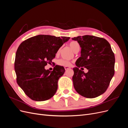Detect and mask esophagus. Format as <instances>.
I'll list each match as a JSON object with an SVG mask.
<instances>
[{"label":"esophagus","instance_id":"1","mask_svg":"<svg viewBox=\"0 0 128 128\" xmlns=\"http://www.w3.org/2000/svg\"><path fill=\"white\" fill-rule=\"evenodd\" d=\"M69 68H70V67H69V66H66V67H64L65 70H67V69H69Z\"/></svg>","mask_w":128,"mask_h":128}]
</instances>
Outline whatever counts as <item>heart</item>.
Here are the masks:
<instances>
[{"label": "heart", "instance_id": "obj_1", "mask_svg": "<svg viewBox=\"0 0 128 128\" xmlns=\"http://www.w3.org/2000/svg\"><path fill=\"white\" fill-rule=\"evenodd\" d=\"M69 46H70V48L74 52H75L76 51L78 50H80V45L76 41H72L70 43H69ZM60 51V50L58 51V53H59ZM58 64L61 66H69L70 65V62L69 61L66 60H64V59H60L58 62Z\"/></svg>", "mask_w": 128, "mask_h": 128}]
</instances>
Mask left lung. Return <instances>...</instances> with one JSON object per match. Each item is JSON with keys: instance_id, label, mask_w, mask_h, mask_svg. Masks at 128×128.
Listing matches in <instances>:
<instances>
[{"instance_id": "left-lung-1", "label": "left lung", "mask_w": 128, "mask_h": 128, "mask_svg": "<svg viewBox=\"0 0 128 128\" xmlns=\"http://www.w3.org/2000/svg\"><path fill=\"white\" fill-rule=\"evenodd\" d=\"M81 48L80 56L73 68V85L78 94L94 98L106 91L114 75L115 56L110 44L103 38L84 35L72 38ZM84 66L87 73L80 70Z\"/></svg>"}]
</instances>
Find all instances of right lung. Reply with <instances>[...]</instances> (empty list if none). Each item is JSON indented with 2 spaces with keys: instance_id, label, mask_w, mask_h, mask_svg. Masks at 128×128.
I'll return each mask as SVG.
<instances>
[{
  "instance_id": "1",
  "label": "right lung",
  "mask_w": 128,
  "mask_h": 128,
  "mask_svg": "<svg viewBox=\"0 0 128 128\" xmlns=\"http://www.w3.org/2000/svg\"><path fill=\"white\" fill-rule=\"evenodd\" d=\"M70 37L40 34L28 38L18 46L14 62L16 82L31 99L42 102L51 98L58 89V82L64 75V67L56 65L46 70L56 54Z\"/></svg>"
}]
</instances>
